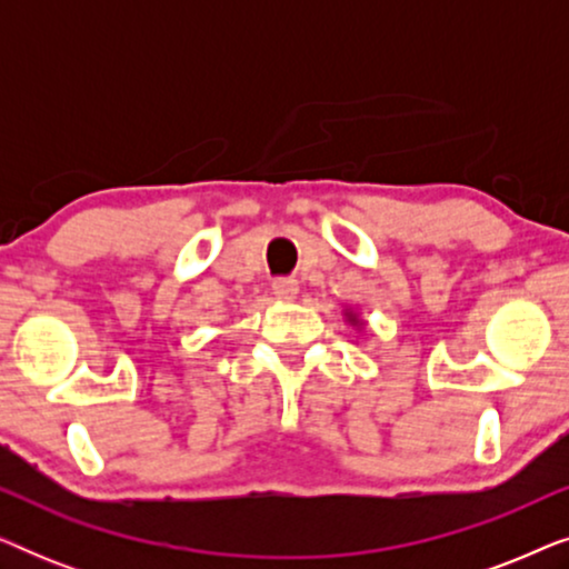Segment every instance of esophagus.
I'll return each mask as SVG.
<instances>
[{"label":"esophagus","instance_id":"1","mask_svg":"<svg viewBox=\"0 0 569 569\" xmlns=\"http://www.w3.org/2000/svg\"><path fill=\"white\" fill-rule=\"evenodd\" d=\"M271 290H274V295L277 298H282V300H292L295 295H298V279H292V277H279V279H274V282H271Z\"/></svg>","mask_w":569,"mask_h":569}]
</instances>
